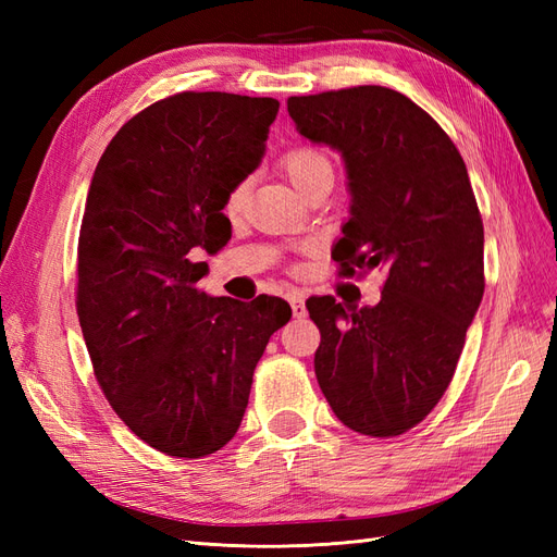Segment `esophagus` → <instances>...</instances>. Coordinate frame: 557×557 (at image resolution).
Instances as JSON below:
<instances>
[{
  "label": "esophagus",
  "instance_id": "1",
  "mask_svg": "<svg viewBox=\"0 0 557 557\" xmlns=\"http://www.w3.org/2000/svg\"><path fill=\"white\" fill-rule=\"evenodd\" d=\"M288 299H290V307H293V313H295V318H305V315H307V305H305V297H301L299 293H293Z\"/></svg>",
  "mask_w": 557,
  "mask_h": 557
}]
</instances>
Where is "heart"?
<instances>
[{
    "instance_id": "heart-1",
    "label": "heart",
    "mask_w": 557,
    "mask_h": 557,
    "mask_svg": "<svg viewBox=\"0 0 557 557\" xmlns=\"http://www.w3.org/2000/svg\"><path fill=\"white\" fill-rule=\"evenodd\" d=\"M278 166H281V172L285 174V178H288L295 185L297 193L305 188V185L313 176H318L320 172H332L327 156L320 153V150L313 148V146H293L290 150H285V153L278 160ZM244 197H246V185L244 183L234 185V188L227 195V199H225L227 213L237 211L242 207Z\"/></svg>"
}]
</instances>
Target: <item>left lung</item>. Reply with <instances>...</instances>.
<instances>
[{"label": "left lung", "instance_id": "1", "mask_svg": "<svg viewBox=\"0 0 557 557\" xmlns=\"http://www.w3.org/2000/svg\"><path fill=\"white\" fill-rule=\"evenodd\" d=\"M288 113L301 137L346 162L350 218L332 250L339 274L385 272L376 307L307 299L320 330L318 385L346 428L404 434L444 397L485 288L465 160L430 113L391 88L290 97Z\"/></svg>", "mask_w": 557, "mask_h": 557}]
</instances>
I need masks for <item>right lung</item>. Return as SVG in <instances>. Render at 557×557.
<instances>
[{
    "label": "right lung",
    "mask_w": 557,
    "mask_h": 557,
    "mask_svg": "<svg viewBox=\"0 0 557 557\" xmlns=\"http://www.w3.org/2000/svg\"><path fill=\"white\" fill-rule=\"evenodd\" d=\"M272 97L178 92L117 129L99 158L78 234L76 311L95 379L117 418L172 458L237 434L269 336L293 311L197 288V252L230 234L234 185L258 170Z\"/></svg>",
    "instance_id": "add662e5"
}]
</instances>
